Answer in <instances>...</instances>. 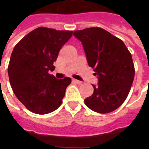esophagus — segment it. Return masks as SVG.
I'll return each instance as SVG.
<instances>
[{"label":"esophagus","instance_id":"1","mask_svg":"<svg viewBox=\"0 0 149 149\" xmlns=\"http://www.w3.org/2000/svg\"><path fill=\"white\" fill-rule=\"evenodd\" d=\"M72 82H73V83H75V84H81V83H82L81 81H79V80H77V79H72Z\"/></svg>","mask_w":149,"mask_h":149}]
</instances>
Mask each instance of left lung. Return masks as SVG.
<instances>
[{
    "instance_id": "obj_1",
    "label": "left lung",
    "mask_w": 149,
    "mask_h": 149,
    "mask_svg": "<svg viewBox=\"0 0 149 149\" xmlns=\"http://www.w3.org/2000/svg\"><path fill=\"white\" fill-rule=\"evenodd\" d=\"M73 36L83 44L88 65L99 81L84 103L97 113L115 111L126 100L134 80L132 54L120 38L101 28L75 31Z\"/></svg>"
}]
</instances>
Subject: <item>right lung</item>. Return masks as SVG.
Instances as JSON below:
<instances>
[{
  "label": "right lung",
  "mask_w": 149,
  "mask_h": 149,
  "mask_svg": "<svg viewBox=\"0 0 149 149\" xmlns=\"http://www.w3.org/2000/svg\"><path fill=\"white\" fill-rule=\"evenodd\" d=\"M72 36V31L39 27L15 46L8 65V77L15 96L29 111L45 114L56 111L71 79H57L53 71L58 52Z\"/></svg>",
  "instance_id": "obj_1"
}]
</instances>
